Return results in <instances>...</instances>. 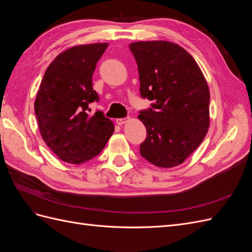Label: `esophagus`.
Masks as SVG:
<instances>
[{"label": "esophagus", "mask_w": 252, "mask_h": 252, "mask_svg": "<svg viewBox=\"0 0 252 252\" xmlns=\"http://www.w3.org/2000/svg\"><path fill=\"white\" fill-rule=\"evenodd\" d=\"M116 121H117V124H118V125H123V124H125V123H126V122H127V118H122V119H117Z\"/></svg>", "instance_id": "esophagus-1"}]
</instances>
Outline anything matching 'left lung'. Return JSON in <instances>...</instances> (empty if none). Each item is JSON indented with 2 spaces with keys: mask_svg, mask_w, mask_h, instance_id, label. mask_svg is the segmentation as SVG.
Masks as SVG:
<instances>
[{
  "mask_svg": "<svg viewBox=\"0 0 252 252\" xmlns=\"http://www.w3.org/2000/svg\"><path fill=\"white\" fill-rule=\"evenodd\" d=\"M129 48L138 65L140 94L154 101L140 110L139 119L147 129L140 154L162 168L178 166L208 131L207 82L194 59L178 44L135 42Z\"/></svg>",
  "mask_w": 252,
  "mask_h": 252,
  "instance_id": "8db88e82",
  "label": "left lung"
}]
</instances>
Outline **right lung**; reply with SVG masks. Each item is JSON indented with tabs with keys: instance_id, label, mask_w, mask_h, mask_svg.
<instances>
[{
	"instance_id": "1",
	"label": "right lung",
	"mask_w": 252,
	"mask_h": 252,
	"mask_svg": "<svg viewBox=\"0 0 252 252\" xmlns=\"http://www.w3.org/2000/svg\"><path fill=\"white\" fill-rule=\"evenodd\" d=\"M107 43L74 46L59 55L45 71L34 102L43 140L67 163L82 164L105 147L114 131L112 121L89 104L98 102L93 74Z\"/></svg>"
}]
</instances>
